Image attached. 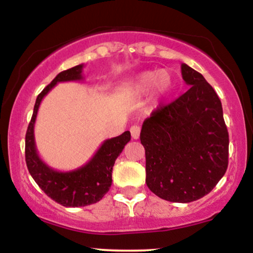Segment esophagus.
Instances as JSON below:
<instances>
[{
  "mask_svg": "<svg viewBox=\"0 0 253 253\" xmlns=\"http://www.w3.org/2000/svg\"><path fill=\"white\" fill-rule=\"evenodd\" d=\"M129 130H130V135H132L133 139H139V136H140V127L134 125V126L130 127Z\"/></svg>",
  "mask_w": 253,
  "mask_h": 253,
  "instance_id": "34e87169",
  "label": "esophagus"
}]
</instances>
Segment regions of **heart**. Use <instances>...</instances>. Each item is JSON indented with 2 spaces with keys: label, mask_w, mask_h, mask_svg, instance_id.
<instances>
[{
  "label": "heart",
  "mask_w": 253,
  "mask_h": 253,
  "mask_svg": "<svg viewBox=\"0 0 253 253\" xmlns=\"http://www.w3.org/2000/svg\"><path fill=\"white\" fill-rule=\"evenodd\" d=\"M157 86L158 96L162 97L168 94L170 90L171 83L169 78H165L164 71H147L136 77V80L132 83L130 88L138 94H147L153 88Z\"/></svg>",
  "instance_id": "1"
}]
</instances>
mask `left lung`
<instances>
[{
  "mask_svg": "<svg viewBox=\"0 0 253 253\" xmlns=\"http://www.w3.org/2000/svg\"><path fill=\"white\" fill-rule=\"evenodd\" d=\"M187 92L152 113L141 127L146 184L161 199L188 203L213 190L228 165L221 101L200 72L181 65Z\"/></svg>",
  "mask_w": 253,
  "mask_h": 253,
  "instance_id": "obj_1",
  "label": "left lung"
}]
</instances>
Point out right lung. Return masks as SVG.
<instances>
[{
  "label": "right lung",
  "instance_id": "obj_1",
  "mask_svg": "<svg viewBox=\"0 0 253 253\" xmlns=\"http://www.w3.org/2000/svg\"><path fill=\"white\" fill-rule=\"evenodd\" d=\"M83 64L62 71L38 95L33 115L26 133V164L28 171L42 190L64 207H84L100 201L112 185V172L115 161L130 140L129 130L104 140L88 163L71 171H58L48 167L38 155L34 124L42 98L59 82L82 81Z\"/></svg>",
  "mask_w": 253,
  "mask_h": 253
}]
</instances>
